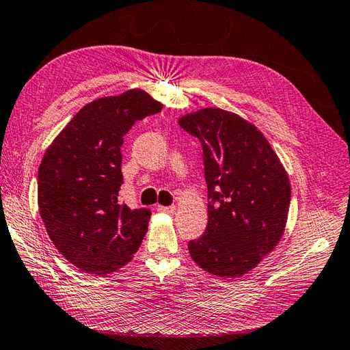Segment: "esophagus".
<instances>
[{
    "mask_svg": "<svg viewBox=\"0 0 350 350\" xmlns=\"http://www.w3.org/2000/svg\"><path fill=\"white\" fill-rule=\"evenodd\" d=\"M159 211H163V213H169L172 215L176 211V206H157Z\"/></svg>",
    "mask_w": 350,
    "mask_h": 350,
    "instance_id": "1",
    "label": "esophagus"
}]
</instances>
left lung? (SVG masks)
<instances>
[{
  "label": "left lung",
  "mask_w": 350,
  "mask_h": 350,
  "mask_svg": "<svg viewBox=\"0 0 350 350\" xmlns=\"http://www.w3.org/2000/svg\"><path fill=\"white\" fill-rule=\"evenodd\" d=\"M178 124L203 146L210 200L206 234L189 241L188 251L213 276L242 278L283 235L291 204L288 172L257 126L234 112L203 108Z\"/></svg>",
  "instance_id": "left-lung-1"
}]
</instances>
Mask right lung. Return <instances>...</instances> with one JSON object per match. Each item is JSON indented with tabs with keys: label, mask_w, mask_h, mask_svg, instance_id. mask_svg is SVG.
<instances>
[{
	"label": "right lung",
	"mask_w": 350,
	"mask_h": 350,
	"mask_svg": "<svg viewBox=\"0 0 350 350\" xmlns=\"http://www.w3.org/2000/svg\"><path fill=\"white\" fill-rule=\"evenodd\" d=\"M163 105L142 89L94 99L49 144L38 171V206L55 248L84 273L105 276L130 262L150 210L118 203L124 135Z\"/></svg>",
	"instance_id": "right-lung-1"
}]
</instances>
